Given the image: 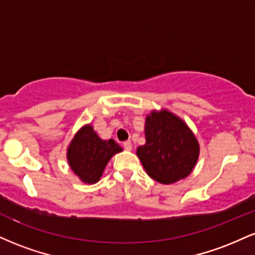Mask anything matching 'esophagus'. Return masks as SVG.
<instances>
[{
	"label": "esophagus",
	"instance_id": "esophagus-1",
	"mask_svg": "<svg viewBox=\"0 0 255 255\" xmlns=\"http://www.w3.org/2000/svg\"><path fill=\"white\" fill-rule=\"evenodd\" d=\"M122 145H124L125 150H127V151H130V150H131V142L129 141V140H127V141H125Z\"/></svg>",
	"mask_w": 255,
	"mask_h": 255
}]
</instances>
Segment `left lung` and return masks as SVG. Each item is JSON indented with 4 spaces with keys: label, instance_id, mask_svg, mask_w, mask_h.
<instances>
[{
    "label": "left lung",
    "instance_id": "left-lung-1",
    "mask_svg": "<svg viewBox=\"0 0 255 255\" xmlns=\"http://www.w3.org/2000/svg\"><path fill=\"white\" fill-rule=\"evenodd\" d=\"M146 144L136 154L148 176L163 184L174 183L191 174L199 156V145L186 124L169 111L146 118Z\"/></svg>",
    "mask_w": 255,
    "mask_h": 255
}]
</instances>
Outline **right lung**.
<instances>
[{
  "instance_id": "1",
  "label": "right lung",
  "mask_w": 255,
  "mask_h": 255,
  "mask_svg": "<svg viewBox=\"0 0 255 255\" xmlns=\"http://www.w3.org/2000/svg\"><path fill=\"white\" fill-rule=\"evenodd\" d=\"M122 151L113 139L102 140L91 126L78 131L67 152L72 170L86 183H96L101 178L109 159Z\"/></svg>"
}]
</instances>
